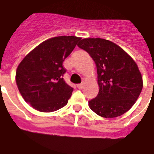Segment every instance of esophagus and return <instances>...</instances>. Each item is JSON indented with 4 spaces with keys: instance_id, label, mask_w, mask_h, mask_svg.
<instances>
[{
    "instance_id": "34e87169",
    "label": "esophagus",
    "mask_w": 154,
    "mask_h": 154,
    "mask_svg": "<svg viewBox=\"0 0 154 154\" xmlns=\"http://www.w3.org/2000/svg\"><path fill=\"white\" fill-rule=\"evenodd\" d=\"M77 87H78V88H82L83 84H79V85H77Z\"/></svg>"
}]
</instances>
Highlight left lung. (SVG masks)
Here are the masks:
<instances>
[{
    "instance_id": "obj_1",
    "label": "left lung",
    "mask_w": 154,
    "mask_h": 154,
    "mask_svg": "<svg viewBox=\"0 0 154 154\" xmlns=\"http://www.w3.org/2000/svg\"><path fill=\"white\" fill-rule=\"evenodd\" d=\"M78 47L89 54L97 67L99 92L88 102L90 109L105 118L123 115L143 88L136 63L122 48L106 39H82Z\"/></svg>"
}]
</instances>
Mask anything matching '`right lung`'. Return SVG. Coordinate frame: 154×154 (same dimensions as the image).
<instances>
[{"label":"right lung","instance_id":"right-lung-1","mask_svg":"<svg viewBox=\"0 0 154 154\" xmlns=\"http://www.w3.org/2000/svg\"><path fill=\"white\" fill-rule=\"evenodd\" d=\"M80 39L75 36L48 39L20 62L16 84L24 101L34 109L51 112L67 104L74 88L64 80L63 62Z\"/></svg>","mask_w":154,"mask_h":154}]
</instances>
